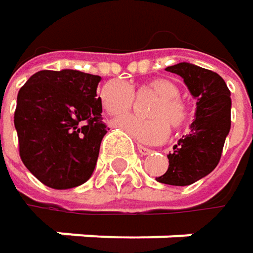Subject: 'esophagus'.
I'll use <instances>...</instances> for the list:
<instances>
[{"mask_svg": "<svg viewBox=\"0 0 253 253\" xmlns=\"http://www.w3.org/2000/svg\"><path fill=\"white\" fill-rule=\"evenodd\" d=\"M137 151L140 152V155H148V154H151V149L146 148V146H142V145H137Z\"/></svg>", "mask_w": 253, "mask_h": 253, "instance_id": "34e87169", "label": "esophagus"}]
</instances>
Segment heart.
<instances>
[{
  "label": "heart",
  "mask_w": 253,
  "mask_h": 253,
  "mask_svg": "<svg viewBox=\"0 0 253 253\" xmlns=\"http://www.w3.org/2000/svg\"><path fill=\"white\" fill-rule=\"evenodd\" d=\"M143 90H148L157 96L148 111V114L152 117L140 119L134 116H125L117 119L114 125L134 140L154 145L163 142L169 136L170 125L177 130L187 123L189 108L184 101L178 98V87L176 83L169 79H151L145 83ZM99 99L102 108L110 116H122L131 110L134 93L126 83L120 80H111L102 86Z\"/></svg>",
  "instance_id": "b5f03b06"
}]
</instances>
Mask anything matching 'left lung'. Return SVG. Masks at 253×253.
Returning a JSON list of instances; mask_svg holds the SVG:
<instances>
[{"label": "left lung", "instance_id": "1", "mask_svg": "<svg viewBox=\"0 0 253 253\" xmlns=\"http://www.w3.org/2000/svg\"><path fill=\"white\" fill-rule=\"evenodd\" d=\"M166 70L183 79L196 99V113L190 133L173 146L174 151L167 155L169 169L157 181L187 186L217 167L231 125V98L226 82L215 72L190 63H178Z\"/></svg>", "mask_w": 253, "mask_h": 253}]
</instances>
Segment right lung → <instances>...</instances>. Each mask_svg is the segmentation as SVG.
<instances>
[{"instance_id":"add662e5","label":"right lung","mask_w":253,"mask_h":253,"mask_svg":"<svg viewBox=\"0 0 253 253\" xmlns=\"http://www.w3.org/2000/svg\"><path fill=\"white\" fill-rule=\"evenodd\" d=\"M99 82L79 70H41L19 90L14 126L20 158L45 186L72 189L92 176L107 133Z\"/></svg>"}]
</instances>
